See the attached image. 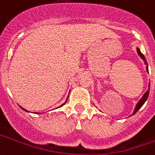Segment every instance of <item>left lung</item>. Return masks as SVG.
Returning a JSON list of instances; mask_svg holds the SVG:
<instances>
[{
    "label": "left lung",
    "instance_id": "obj_1",
    "mask_svg": "<svg viewBox=\"0 0 155 155\" xmlns=\"http://www.w3.org/2000/svg\"><path fill=\"white\" fill-rule=\"evenodd\" d=\"M137 51L138 55L140 56V58L142 59V60H143V61H144V63H145V64L146 65V71H147V72L149 73L148 64H147V62H146V58H145V56H144L143 54H141V52L140 51V49H139V48H137ZM150 83H149L148 90L146 91V93H144V95H143V96H142V97H141V98L140 99V101H138L137 103V105H136V106H135V109H134V110H133V113L132 114H131L130 116H132V115H133V114H135L136 113H137V112L138 110H139L140 109V108H141V106H143L144 103H145V102H146V100H147V98H148V97H149V93H150Z\"/></svg>",
    "mask_w": 155,
    "mask_h": 155
}]
</instances>
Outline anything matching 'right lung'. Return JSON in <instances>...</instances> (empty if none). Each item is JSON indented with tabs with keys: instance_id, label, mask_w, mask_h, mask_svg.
Returning <instances> with one entry per match:
<instances>
[{
	"instance_id": "obj_1",
	"label": "right lung",
	"mask_w": 155,
	"mask_h": 155,
	"mask_svg": "<svg viewBox=\"0 0 155 155\" xmlns=\"http://www.w3.org/2000/svg\"><path fill=\"white\" fill-rule=\"evenodd\" d=\"M68 97H69V95H68V96H67V100H66V101H65L64 103H63V104H62V105H61V106H58V107H61V106H63V105H65V103H66V102H67V98H68ZM20 107H21V106H20ZM58 107H57V109H58ZM21 108H22V109L23 110H24V111H26V112H29V111H28V110H25V109H24V108H22V107H21ZM36 113H37V112H36Z\"/></svg>"
}]
</instances>
